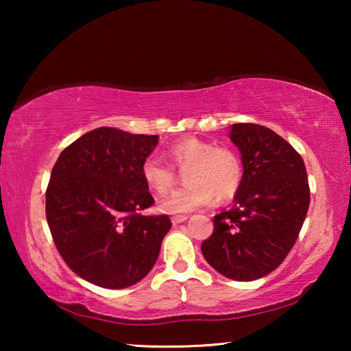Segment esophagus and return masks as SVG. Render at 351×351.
<instances>
[{
    "instance_id": "esophagus-1",
    "label": "esophagus",
    "mask_w": 351,
    "mask_h": 351,
    "mask_svg": "<svg viewBox=\"0 0 351 351\" xmlns=\"http://www.w3.org/2000/svg\"><path fill=\"white\" fill-rule=\"evenodd\" d=\"M187 218H189V215H175V217H171V223H173V224H180V223H182V221H186Z\"/></svg>"
}]
</instances>
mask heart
Wrapping results in <instances>:
<instances>
[{
	"label": "heart",
	"mask_w": 351,
	"mask_h": 351,
	"mask_svg": "<svg viewBox=\"0 0 351 351\" xmlns=\"http://www.w3.org/2000/svg\"><path fill=\"white\" fill-rule=\"evenodd\" d=\"M167 158L178 169L186 167L184 181L187 186L178 189L161 203L167 213H186L209 206L213 199H232L243 181L240 158L228 147H213L195 136H186L167 148ZM142 180L159 197L167 195L175 186V170L156 156H148L141 165Z\"/></svg>",
	"instance_id": "b5f03b06"
}]
</instances>
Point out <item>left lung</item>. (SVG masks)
<instances>
[{
    "label": "left lung",
    "mask_w": 351,
    "mask_h": 351,
    "mask_svg": "<svg viewBox=\"0 0 351 351\" xmlns=\"http://www.w3.org/2000/svg\"><path fill=\"white\" fill-rule=\"evenodd\" d=\"M243 181L234 207L213 217V234L201 251L219 274L239 282L257 280L287 258L310 207L304 159L272 130L234 123Z\"/></svg>",
    "instance_id": "left-lung-1"
}]
</instances>
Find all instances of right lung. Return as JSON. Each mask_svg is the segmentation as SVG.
<instances>
[{
	"instance_id": "right-lung-1",
	"label": "right lung",
	"mask_w": 351,
	"mask_h": 351,
	"mask_svg": "<svg viewBox=\"0 0 351 351\" xmlns=\"http://www.w3.org/2000/svg\"><path fill=\"white\" fill-rule=\"evenodd\" d=\"M158 139L100 127L58 156L46 189L47 226L64 263L86 282L128 288L156 263L171 221L142 215L154 199L141 165Z\"/></svg>"
}]
</instances>
